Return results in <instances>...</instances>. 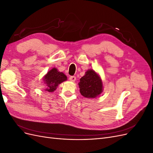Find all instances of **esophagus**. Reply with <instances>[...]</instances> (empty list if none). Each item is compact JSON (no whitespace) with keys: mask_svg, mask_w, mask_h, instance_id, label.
<instances>
[{"mask_svg":"<svg viewBox=\"0 0 153 153\" xmlns=\"http://www.w3.org/2000/svg\"><path fill=\"white\" fill-rule=\"evenodd\" d=\"M69 80L71 82H75L76 80V76H71L69 77Z\"/></svg>","mask_w":153,"mask_h":153,"instance_id":"esophagus-1","label":"esophagus"}]
</instances>
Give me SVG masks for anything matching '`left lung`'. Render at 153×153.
<instances>
[{
  "label": "left lung",
  "instance_id": "left-lung-1",
  "mask_svg": "<svg viewBox=\"0 0 153 153\" xmlns=\"http://www.w3.org/2000/svg\"><path fill=\"white\" fill-rule=\"evenodd\" d=\"M80 94L87 98H95L103 91L102 80L93 69H88L78 83Z\"/></svg>",
  "mask_w": 153,
  "mask_h": 153
}]
</instances>
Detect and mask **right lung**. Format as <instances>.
Listing matches in <instances>:
<instances>
[{
    "label": "right lung",
    "instance_id": "add662e5",
    "mask_svg": "<svg viewBox=\"0 0 153 153\" xmlns=\"http://www.w3.org/2000/svg\"><path fill=\"white\" fill-rule=\"evenodd\" d=\"M43 80L46 87L45 91L52 92L60 84L67 80V76L62 72L59 71L57 68H53L43 76Z\"/></svg>",
    "mask_w": 153,
    "mask_h": 153
}]
</instances>
